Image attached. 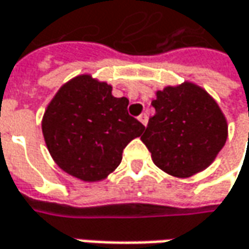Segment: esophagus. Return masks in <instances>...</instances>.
Instances as JSON below:
<instances>
[{
  "mask_svg": "<svg viewBox=\"0 0 249 249\" xmlns=\"http://www.w3.org/2000/svg\"><path fill=\"white\" fill-rule=\"evenodd\" d=\"M138 120H139V121H141V123H142V124L146 126V125H147V120H149V117H147V114L143 113V114H141V115L138 117Z\"/></svg>",
  "mask_w": 249,
  "mask_h": 249,
  "instance_id": "esophagus-1",
  "label": "esophagus"
}]
</instances>
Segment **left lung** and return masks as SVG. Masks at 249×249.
I'll return each instance as SVG.
<instances>
[{"label":"left lung","instance_id":"1","mask_svg":"<svg viewBox=\"0 0 249 249\" xmlns=\"http://www.w3.org/2000/svg\"><path fill=\"white\" fill-rule=\"evenodd\" d=\"M152 106L156 114L141 139L157 167L177 178L209 167L229 135L217 102L199 85L185 81L157 90Z\"/></svg>","mask_w":249,"mask_h":249}]
</instances>
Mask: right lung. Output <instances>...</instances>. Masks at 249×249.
<instances>
[{
    "label": "right lung",
    "mask_w": 249,
    "mask_h": 249,
    "mask_svg": "<svg viewBox=\"0 0 249 249\" xmlns=\"http://www.w3.org/2000/svg\"><path fill=\"white\" fill-rule=\"evenodd\" d=\"M107 82L82 73L65 82L47 106L41 131L55 164L75 178L97 182L120 166L124 147L145 126L114 97Z\"/></svg>",
    "instance_id": "right-lung-1"
}]
</instances>
